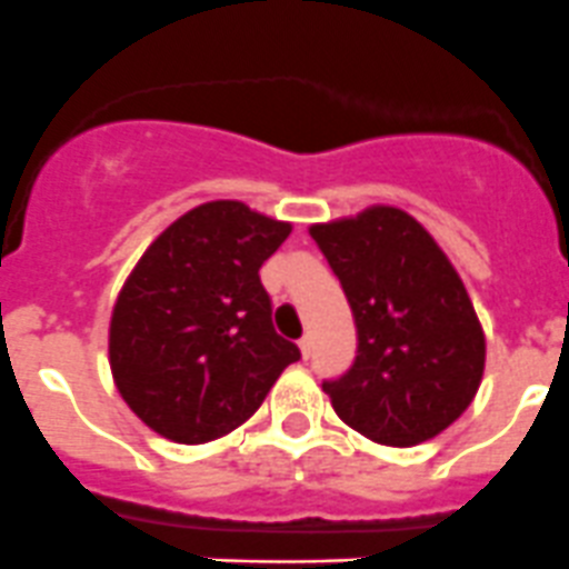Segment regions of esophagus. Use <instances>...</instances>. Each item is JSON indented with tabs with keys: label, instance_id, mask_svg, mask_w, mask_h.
Here are the masks:
<instances>
[{
	"label": "esophagus",
	"instance_id": "esophagus-1",
	"mask_svg": "<svg viewBox=\"0 0 569 569\" xmlns=\"http://www.w3.org/2000/svg\"><path fill=\"white\" fill-rule=\"evenodd\" d=\"M311 350H313L311 336H302V339H300V352H302V358H311Z\"/></svg>",
	"mask_w": 569,
	"mask_h": 569
}]
</instances>
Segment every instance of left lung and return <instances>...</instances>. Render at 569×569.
Listing matches in <instances>:
<instances>
[{"mask_svg": "<svg viewBox=\"0 0 569 569\" xmlns=\"http://www.w3.org/2000/svg\"><path fill=\"white\" fill-rule=\"evenodd\" d=\"M308 233L339 278L358 330L352 367L322 383L333 411L391 448L442 433L472 402L487 361L483 328L442 247L391 206L311 224Z\"/></svg>", "mask_w": 569, "mask_h": 569, "instance_id": "8db88e82", "label": "left lung"}]
</instances>
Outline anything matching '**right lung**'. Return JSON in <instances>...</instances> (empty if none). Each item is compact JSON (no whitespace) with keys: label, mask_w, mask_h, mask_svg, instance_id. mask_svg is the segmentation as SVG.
<instances>
[{"label":"right lung","mask_w":569,"mask_h":569,"mask_svg":"<svg viewBox=\"0 0 569 569\" xmlns=\"http://www.w3.org/2000/svg\"><path fill=\"white\" fill-rule=\"evenodd\" d=\"M291 224L239 200L191 208L141 256L110 317V372L138 419L180 445L252 417L300 358L272 328L258 269Z\"/></svg>","instance_id":"right-lung-1"}]
</instances>
